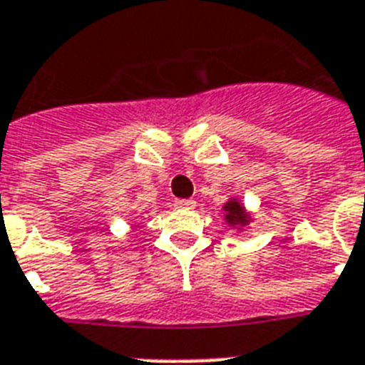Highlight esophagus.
I'll use <instances>...</instances> for the list:
<instances>
[{
	"mask_svg": "<svg viewBox=\"0 0 365 365\" xmlns=\"http://www.w3.org/2000/svg\"><path fill=\"white\" fill-rule=\"evenodd\" d=\"M175 207H177V209H194V207H196V201L194 200H175Z\"/></svg>",
	"mask_w": 365,
	"mask_h": 365,
	"instance_id": "1",
	"label": "esophagus"
}]
</instances>
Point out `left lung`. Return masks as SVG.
<instances>
[{
    "label": "left lung",
    "mask_w": 365,
    "mask_h": 365,
    "mask_svg": "<svg viewBox=\"0 0 365 365\" xmlns=\"http://www.w3.org/2000/svg\"><path fill=\"white\" fill-rule=\"evenodd\" d=\"M226 211H228V215H226V218H228V222L235 224H245L247 222V217H245V211L243 207L239 205L237 201H230L228 205H226Z\"/></svg>",
    "instance_id": "obj_1"
}]
</instances>
